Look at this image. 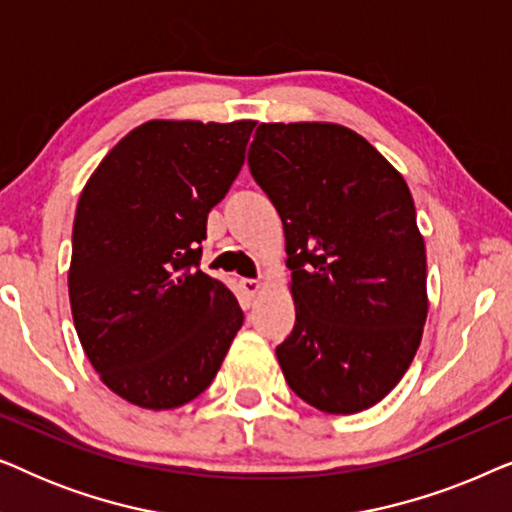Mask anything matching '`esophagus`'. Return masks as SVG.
Masks as SVG:
<instances>
[{
  "mask_svg": "<svg viewBox=\"0 0 512 512\" xmlns=\"http://www.w3.org/2000/svg\"><path fill=\"white\" fill-rule=\"evenodd\" d=\"M261 289H263V284L258 282V279H242V282H240L242 298H244V303H247V305L258 296V293H261Z\"/></svg>",
  "mask_w": 512,
  "mask_h": 512,
  "instance_id": "obj_1",
  "label": "esophagus"
}]
</instances>
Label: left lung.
I'll use <instances>...</instances> for the list:
<instances>
[{
  "label": "left lung",
  "instance_id": "1",
  "mask_svg": "<svg viewBox=\"0 0 512 512\" xmlns=\"http://www.w3.org/2000/svg\"><path fill=\"white\" fill-rule=\"evenodd\" d=\"M249 167L284 223L289 387L328 415L373 408L422 342L426 247L403 174L340 123H261Z\"/></svg>",
  "mask_w": 512,
  "mask_h": 512
}]
</instances>
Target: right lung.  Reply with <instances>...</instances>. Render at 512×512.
Masks as SVG:
<instances>
[{
	"mask_svg": "<svg viewBox=\"0 0 512 512\" xmlns=\"http://www.w3.org/2000/svg\"><path fill=\"white\" fill-rule=\"evenodd\" d=\"M256 121L153 118L90 174L76 205L69 305L100 380L146 410L179 408L219 373L240 303L198 268L209 209L244 165Z\"/></svg>",
	"mask_w": 512,
	"mask_h": 512,
	"instance_id": "obj_1",
	"label": "right lung"
}]
</instances>
